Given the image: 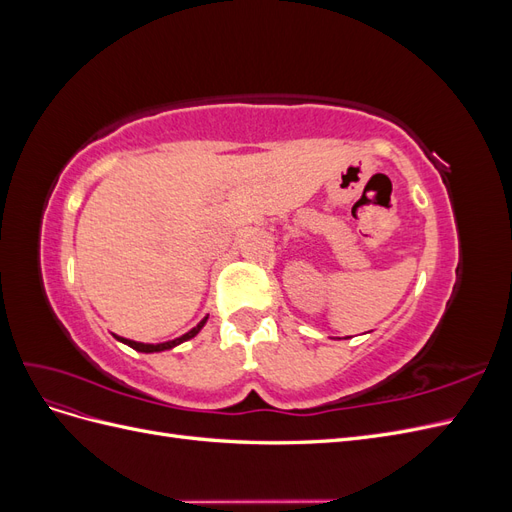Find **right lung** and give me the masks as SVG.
<instances>
[{
    "mask_svg": "<svg viewBox=\"0 0 512 512\" xmlns=\"http://www.w3.org/2000/svg\"><path fill=\"white\" fill-rule=\"evenodd\" d=\"M205 322H207V318L200 320L192 331H188L185 335L173 339V342H164V344H141V342H132V339H123V337H117V335H115V337L119 339V342L128 344L130 348H134V350H138V352H162V350H170V348H175V346H179V344H183V342H188V339H192L200 329L205 327Z\"/></svg>",
    "mask_w": 512,
    "mask_h": 512,
    "instance_id": "add662e5",
    "label": "right lung"
}]
</instances>
